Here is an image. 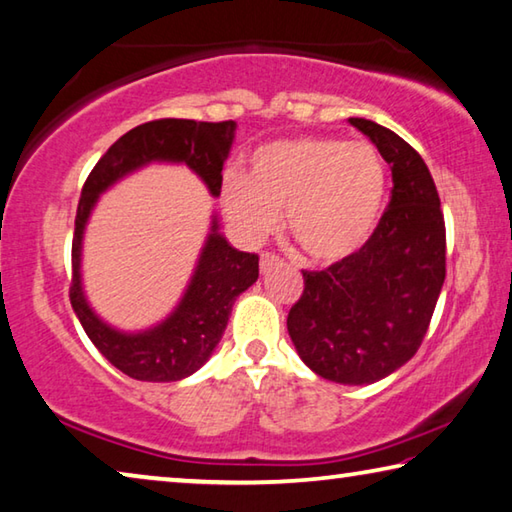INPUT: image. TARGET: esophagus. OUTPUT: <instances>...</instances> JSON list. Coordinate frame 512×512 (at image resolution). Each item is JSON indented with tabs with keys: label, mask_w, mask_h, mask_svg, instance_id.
Wrapping results in <instances>:
<instances>
[{
	"label": "esophagus",
	"mask_w": 512,
	"mask_h": 512,
	"mask_svg": "<svg viewBox=\"0 0 512 512\" xmlns=\"http://www.w3.org/2000/svg\"><path fill=\"white\" fill-rule=\"evenodd\" d=\"M274 265H281L279 256L272 254V251H265V254H261V272H267Z\"/></svg>",
	"instance_id": "1"
}]
</instances>
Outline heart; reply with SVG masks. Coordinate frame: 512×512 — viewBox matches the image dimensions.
<instances>
[{"instance_id": "heart-1", "label": "heart", "mask_w": 512, "mask_h": 512, "mask_svg": "<svg viewBox=\"0 0 512 512\" xmlns=\"http://www.w3.org/2000/svg\"><path fill=\"white\" fill-rule=\"evenodd\" d=\"M224 209L249 240L279 227L319 263L355 254L378 224L387 197V164L369 141L281 139L258 148L249 177H224Z\"/></svg>"}]
</instances>
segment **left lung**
<instances>
[{"label": "left lung", "mask_w": 512, "mask_h": 512, "mask_svg": "<svg viewBox=\"0 0 512 512\" xmlns=\"http://www.w3.org/2000/svg\"><path fill=\"white\" fill-rule=\"evenodd\" d=\"M348 121L391 166V200L362 249L321 272L303 270L288 333L321 378L371 384L423 344L445 281V220L423 157L389 128Z\"/></svg>", "instance_id": "obj_1"}]
</instances>
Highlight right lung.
Listing matches in <instances>:
<instances>
[{
	"instance_id": "1",
	"label": "right lung",
	"mask_w": 512,
	"mask_h": 512,
	"mask_svg": "<svg viewBox=\"0 0 512 512\" xmlns=\"http://www.w3.org/2000/svg\"><path fill=\"white\" fill-rule=\"evenodd\" d=\"M233 132V121L157 119L141 123L114 141L85 179L71 240V308L105 360L132 380L177 382L200 369L220 342L233 301L256 283L258 254L233 249L218 233V220H213L211 236L177 310L164 324L146 333L125 335L103 324L83 297L80 242L85 222L107 186L150 161H184L204 179L211 195H220L222 166L233 143Z\"/></svg>"
}]
</instances>
